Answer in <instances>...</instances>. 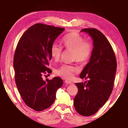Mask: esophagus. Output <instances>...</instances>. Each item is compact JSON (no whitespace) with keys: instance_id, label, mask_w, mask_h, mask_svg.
Here are the masks:
<instances>
[{"instance_id":"esophagus-1","label":"esophagus","mask_w":128,"mask_h":128,"mask_svg":"<svg viewBox=\"0 0 128 128\" xmlns=\"http://www.w3.org/2000/svg\"><path fill=\"white\" fill-rule=\"evenodd\" d=\"M65 83L67 84V85H71V84H73L72 82L68 81V80H66V81H65Z\"/></svg>"}]
</instances>
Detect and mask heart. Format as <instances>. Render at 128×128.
<instances>
[{
	"mask_svg": "<svg viewBox=\"0 0 128 128\" xmlns=\"http://www.w3.org/2000/svg\"><path fill=\"white\" fill-rule=\"evenodd\" d=\"M66 50L73 51L72 58L80 63H83L89 59L92 55V46L90 41L84 40V38L77 32H72L64 36L62 40ZM51 55L55 61H58L62 54V47L55 43L51 47ZM78 69L71 65L63 64L55 70L56 75L66 79L72 78L73 73Z\"/></svg>",
	"mask_w": 128,
	"mask_h": 128,
	"instance_id": "b5f03b06",
	"label": "heart"
}]
</instances>
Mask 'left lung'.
<instances>
[{"label": "left lung", "instance_id": "obj_1", "mask_svg": "<svg viewBox=\"0 0 128 128\" xmlns=\"http://www.w3.org/2000/svg\"><path fill=\"white\" fill-rule=\"evenodd\" d=\"M93 40V48L89 62L80 74L88 79L85 83H76L78 92L74 106L81 115L90 116L98 112L107 101L114 88L117 62L114 51L104 35L95 28H86Z\"/></svg>", "mask_w": 128, "mask_h": 128}]
</instances>
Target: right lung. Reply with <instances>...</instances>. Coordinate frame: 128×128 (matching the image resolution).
<instances>
[{
	"label": "right lung",
	"instance_id": "obj_1",
	"mask_svg": "<svg viewBox=\"0 0 128 128\" xmlns=\"http://www.w3.org/2000/svg\"><path fill=\"white\" fill-rule=\"evenodd\" d=\"M64 29L36 24L24 33L15 50L14 66L17 88L26 104L36 111L52 104L56 91L63 84L60 77L44 81L42 76L52 72L47 67L52 58L51 47Z\"/></svg>",
	"mask_w": 128,
	"mask_h": 128
}]
</instances>
